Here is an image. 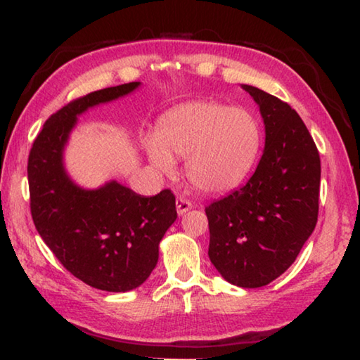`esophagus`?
Wrapping results in <instances>:
<instances>
[{"instance_id":"34e87169","label":"esophagus","mask_w":360,"mask_h":360,"mask_svg":"<svg viewBox=\"0 0 360 360\" xmlns=\"http://www.w3.org/2000/svg\"><path fill=\"white\" fill-rule=\"evenodd\" d=\"M175 204H176V212H179V215H184V213H186L188 210H191L193 207H194V204L191 202V200L184 198V196L176 198Z\"/></svg>"}]
</instances>
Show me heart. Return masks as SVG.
Returning a JSON list of instances; mask_svg holds the SVG:
<instances>
[{
    "mask_svg": "<svg viewBox=\"0 0 360 360\" xmlns=\"http://www.w3.org/2000/svg\"><path fill=\"white\" fill-rule=\"evenodd\" d=\"M261 147L257 120L243 107L202 99L169 110L156 139L145 143L150 162L166 175L174 160H186V175L204 193H223L240 184Z\"/></svg>",
    "mask_w": 360,
    "mask_h": 360,
    "instance_id": "obj_1",
    "label": "heart"
}]
</instances>
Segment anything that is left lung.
<instances>
[{
  "label": "left lung",
  "instance_id": "left-lung-1",
  "mask_svg": "<svg viewBox=\"0 0 360 360\" xmlns=\"http://www.w3.org/2000/svg\"><path fill=\"white\" fill-rule=\"evenodd\" d=\"M243 88L259 104L266 148L247 185L205 207L209 257L226 281L261 288L292 266L316 226L321 160L291 105Z\"/></svg>",
  "mask_w": 360,
  "mask_h": 360
}]
</instances>
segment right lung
<instances>
[{
    "mask_svg": "<svg viewBox=\"0 0 360 360\" xmlns=\"http://www.w3.org/2000/svg\"><path fill=\"white\" fill-rule=\"evenodd\" d=\"M139 86L129 82L72 99L50 115L28 156L30 209L37 232L75 278L109 292L136 289L158 262V245L175 221V196H141L117 181L94 191L75 186L61 155L75 117Z\"/></svg>",
    "mask_w": 360,
    "mask_h": 360,
    "instance_id": "1",
    "label": "right lung"
}]
</instances>
